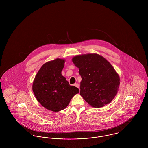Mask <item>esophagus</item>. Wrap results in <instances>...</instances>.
Returning <instances> with one entry per match:
<instances>
[{"instance_id":"esophagus-1","label":"esophagus","mask_w":148,"mask_h":148,"mask_svg":"<svg viewBox=\"0 0 148 148\" xmlns=\"http://www.w3.org/2000/svg\"><path fill=\"white\" fill-rule=\"evenodd\" d=\"M74 85L75 86H76V87L77 88H79V85L77 83H75V84H74Z\"/></svg>"}]
</instances>
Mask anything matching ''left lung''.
Masks as SVG:
<instances>
[{"instance_id": "1", "label": "left lung", "mask_w": 148, "mask_h": 148, "mask_svg": "<svg viewBox=\"0 0 148 148\" xmlns=\"http://www.w3.org/2000/svg\"><path fill=\"white\" fill-rule=\"evenodd\" d=\"M72 61L79 69L80 94L85 100L97 108L110 103L120 84L119 77L110 63L97 54L77 56Z\"/></svg>"}]
</instances>
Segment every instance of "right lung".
<instances>
[{
    "mask_svg": "<svg viewBox=\"0 0 148 148\" xmlns=\"http://www.w3.org/2000/svg\"><path fill=\"white\" fill-rule=\"evenodd\" d=\"M65 60L56 59L42 65L35 76L33 91L45 108L58 112L68 106L71 98L79 92L62 75Z\"/></svg>",
    "mask_w": 148,
    "mask_h": 148,
    "instance_id": "right-lung-1",
    "label": "right lung"
}]
</instances>
